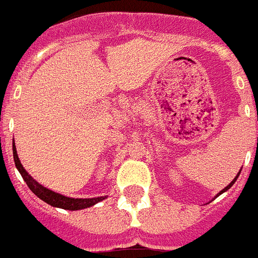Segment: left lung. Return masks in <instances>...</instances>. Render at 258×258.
Segmentation results:
<instances>
[{"label":"left lung","mask_w":258,"mask_h":258,"mask_svg":"<svg viewBox=\"0 0 258 258\" xmlns=\"http://www.w3.org/2000/svg\"><path fill=\"white\" fill-rule=\"evenodd\" d=\"M238 175H240V172H238V173H237V176H236V177H234V179H233V180H232V181H231V183H229V184H228V185H227V187H225V188H224V189H223V190H220V192H219V194H217V195H216V198H217V196H220V195H221V194H224V192H227V190H228V189H229V188H231V187H232V185H233V184H234V183H236V180H237V177H238Z\"/></svg>","instance_id":"8db88e82"}]
</instances>
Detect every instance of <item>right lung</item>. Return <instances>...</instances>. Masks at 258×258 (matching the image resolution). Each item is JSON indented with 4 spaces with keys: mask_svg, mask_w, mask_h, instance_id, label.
<instances>
[{
    "mask_svg": "<svg viewBox=\"0 0 258 258\" xmlns=\"http://www.w3.org/2000/svg\"><path fill=\"white\" fill-rule=\"evenodd\" d=\"M13 158H14V163H16L17 169H18V172L21 173V176L24 177L25 183L27 184V187L30 188V190L35 195V196H38L41 200H43V202L47 203V204L51 205V207L68 209V211H79V209L90 208V207H93V205L98 204V203L103 202L104 199H107V196H99V198H91V199L69 198V196L56 194V192H54V190L43 187V185L39 184L37 180L33 179L31 175H29L26 169L24 168V165L21 164L20 158H18V155H17V148H16L14 140H13Z\"/></svg>",
    "mask_w": 258,
    "mask_h": 258,
    "instance_id": "obj_1",
    "label": "right lung"
}]
</instances>
